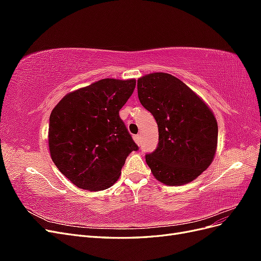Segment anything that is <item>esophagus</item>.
<instances>
[{
  "mask_svg": "<svg viewBox=\"0 0 261 261\" xmlns=\"http://www.w3.org/2000/svg\"><path fill=\"white\" fill-rule=\"evenodd\" d=\"M134 140H135V143L137 145H140V136L139 135H135L134 136Z\"/></svg>",
  "mask_w": 261,
  "mask_h": 261,
  "instance_id": "obj_1",
  "label": "esophagus"
}]
</instances>
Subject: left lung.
Returning <instances> with one entry per match:
<instances>
[{
	"mask_svg": "<svg viewBox=\"0 0 261 261\" xmlns=\"http://www.w3.org/2000/svg\"><path fill=\"white\" fill-rule=\"evenodd\" d=\"M140 103L155 118L159 144L146 162L162 184L180 186L209 168L218 146V123L198 94L168 73L137 81Z\"/></svg>",
	"mask_w": 261,
	"mask_h": 261,
	"instance_id": "left-lung-1",
	"label": "left lung"
}]
</instances>
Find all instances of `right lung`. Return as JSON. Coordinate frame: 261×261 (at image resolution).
Listing matches in <instances>:
<instances>
[{"mask_svg":"<svg viewBox=\"0 0 261 261\" xmlns=\"http://www.w3.org/2000/svg\"><path fill=\"white\" fill-rule=\"evenodd\" d=\"M135 86V80L106 78L65 94L52 110L50 154L78 188L98 192L111 187L126 158L138 149L118 115Z\"/></svg>","mask_w":261,"mask_h":261,"instance_id":"right-lung-1","label":"right lung"}]
</instances>
